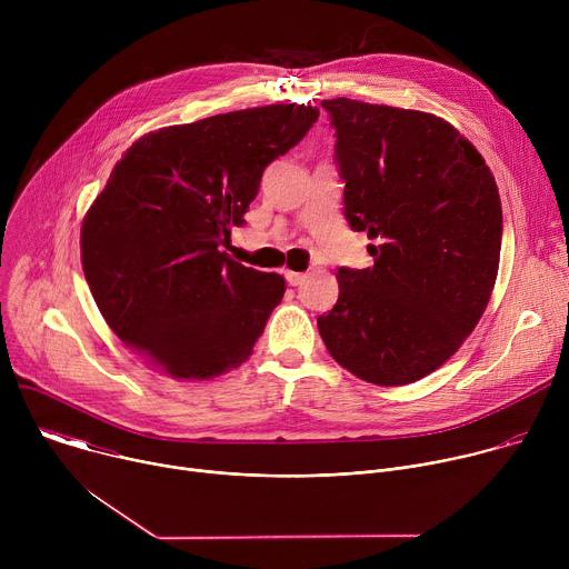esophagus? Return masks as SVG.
<instances>
[{
	"mask_svg": "<svg viewBox=\"0 0 569 569\" xmlns=\"http://www.w3.org/2000/svg\"><path fill=\"white\" fill-rule=\"evenodd\" d=\"M286 281L290 286H301L306 281V274H301V272H286Z\"/></svg>",
	"mask_w": 569,
	"mask_h": 569,
	"instance_id": "esophagus-1",
	"label": "esophagus"
}]
</instances>
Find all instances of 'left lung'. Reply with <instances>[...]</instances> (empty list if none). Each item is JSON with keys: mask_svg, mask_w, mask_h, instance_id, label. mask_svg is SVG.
Masks as SVG:
<instances>
[{"mask_svg": "<svg viewBox=\"0 0 569 569\" xmlns=\"http://www.w3.org/2000/svg\"><path fill=\"white\" fill-rule=\"evenodd\" d=\"M336 130L345 218L367 231L373 268L338 270L317 317L329 353L393 387L441 367L470 336L498 277L502 207L475 146L448 121L351 99L321 101Z\"/></svg>", "mask_w": 569, "mask_h": 569, "instance_id": "left-lung-1", "label": "left lung"}]
</instances>
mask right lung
Returning <instances> with one entry per match:
<instances>
[{
  "mask_svg": "<svg viewBox=\"0 0 569 569\" xmlns=\"http://www.w3.org/2000/svg\"><path fill=\"white\" fill-rule=\"evenodd\" d=\"M266 106L171 126L134 141L92 204L80 252L117 338L173 378L209 380L252 356L286 281L220 248L263 171L317 121Z\"/></svg>",
  "mask_w": 569,
  "mask_h": 569,
  "instance_id": "obj_1",
  "label": "right lung"
}]
</instances>
